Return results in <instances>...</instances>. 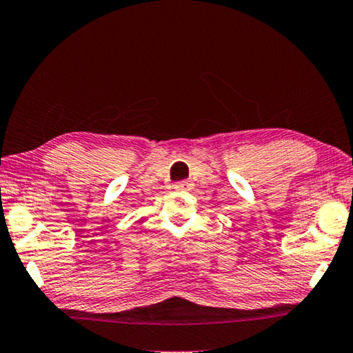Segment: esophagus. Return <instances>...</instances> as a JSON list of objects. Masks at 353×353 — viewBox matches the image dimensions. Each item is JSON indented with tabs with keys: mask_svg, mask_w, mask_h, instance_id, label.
Wrapping results in <instances>:
<instances>
[{
	"mask_svg": "<svg viewBox=\"0 0 353 353\" xmlns=\"http://www.w3.org/2000/svg\"><path fill=\"white\" fill-rule=\"evenodd\" d=\"M173 188H175L176 191H189V189L192 188V183L191 181H178L173 184Z\"/></svg>",
	"mask_w": 353,
	"mask_h": 353,
	"instance_id": "34e87169",
	"label": "esophagus"
}]
</instances>
